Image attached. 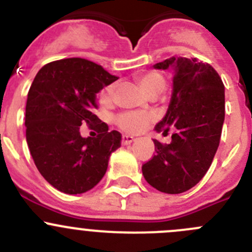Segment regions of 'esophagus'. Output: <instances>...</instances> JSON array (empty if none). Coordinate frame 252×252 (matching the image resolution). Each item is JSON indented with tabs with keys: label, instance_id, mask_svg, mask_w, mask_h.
Listing matches in <instances>:
<instances>
[{
	"label": "esophagus",
	"instance_id": "obj_1",
	"mask_svg": "<svg viewBox=\"0 0 252 252\" xmlns=\"http://www.w3.org/2000/svg\"><path fill=\"white\" fill-rule=\"evenodd\" d=\"M135 140V138H134L133 135H123L122 136V143H123V145H128V144H131L133 141Z\"/></svg>",
	"mask_w": 252,
	"mask_h": 252
}]
</instances>
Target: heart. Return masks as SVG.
I'll return each instance as SVG.
<instances>
[{"label": "heart", "mask_w": 252, "mask_h": 252, "mask_svg": "<svg viewBox=\"0 0 252 252\" xmlns=\"http://www.w3.org/2000/svg\"><path fill=\"white\" fill-rule=\"evenodd\" d=\"M139 86L141 87L144 92L148 96L155 97L166 89V77L161 72L151 70V71L143 72V74L136 76ZM114 92L113 85L104 87L101 91L99 98L102 102H108L112 98ZM153 119L150 113H144V112H124V113L118 114L116 117V123L121 126L123 130L129 131V133H136L141 130L149 122Z\"/></svg>", "instance_id": "1"}]
</instances>
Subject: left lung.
Segmentation results:
<instances>
[{"mask_svg":"<svg viewBox=\"0 0 252 252\" xmlns=\"http://www.w3.org/2000/svg\"><path fill=\"white\" fill-rule=\"evenodd\" d=\"M168 67L175 70L172 96L155 130L175 133L170 144L154 140L156 154L141 171L158 191L177 194L196 186L211 167L225 117V89L218 72L196 58L172 56L154 65Z\"/></svg>","mask_w":252,"mask_h":252,"instance_id":"obj_1","label":"left lung"}]
</instances>
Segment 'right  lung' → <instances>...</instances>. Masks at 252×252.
Masks as SVG:
<instances>
[{"label": "right lung", "instance_id": "obj_1", "mask_svg": "<svg viewBox=\"0 0 252 252\" xmlns=\"http://www.w3.org/2000/svg\"><path fill=\"white\" fill-rule=\"evenodd\" d=\"M118 77L81 58L44 65L28 92L26 138L40 175L59 191L80 194L106 173L109 156L121 146L122 134L108 131L96 114V94ZM97 123L96 138H82L79 126Z\"/></svg>", "mask_w": 252, "mask_h": 252}]
</instances>
